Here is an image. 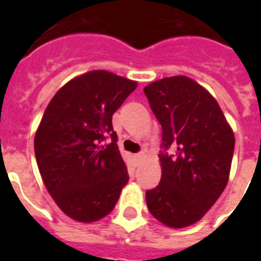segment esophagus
Wrapping results in <instances>:
<instances>
[{
  "label": "esophagus",
  "instance_id": "esophagus-1",
  "mask_svg": "<svg viewBox=\"0 0 261 261\" xmlns=\"http://www.w3.org/2000/svg\"><path fill=\"white\" fill-rule=\"evenodd\" d=\"M142 158H144V152L136 153V159H137V161H141Z\"/></svg>",
  "mask_w": 261,
  "mask_h": 261
}]
</instances>
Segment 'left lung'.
I'll list each match as a JSON object with an SVG mask.
<instances>
[{
  "label": "left lung",
  "instance_id": "8db88e82",
  "mask_svg": "<svg viewBox=\"0 0 261 261\" xmlns=\"http://www.w3.org/2000/svg\"><path fill=\"white\" fill-rule=\"evenodd\" d=\"M162 125V177L147 190L149 213L170 228L201 219L224 192L235 148L233 131L210 92L183 75L144 88ZM170 146L176 153L170 155Z\"/></svg>",
  "mask_w": 261,
  "mask_h": 261
}]
</instances>
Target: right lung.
<instances>
[{
  "label": "right lung",
  "mask_w": 261,
  "mask_h": 261,
  "mask_svg": "<svg viewBox=\"0 0 261 261\" xmlns=\"http://www.w3.org/2000/svg\"><path fill=\"white\" fill-rule=\"evenodd\" d=\"M136 88V81L97 69L67 82L48 103L35 155L50 196L69 218L106 217L128 181L112 116Z\"/></svg>",
  "instance_id": "obj_1"
}]
</instances>
